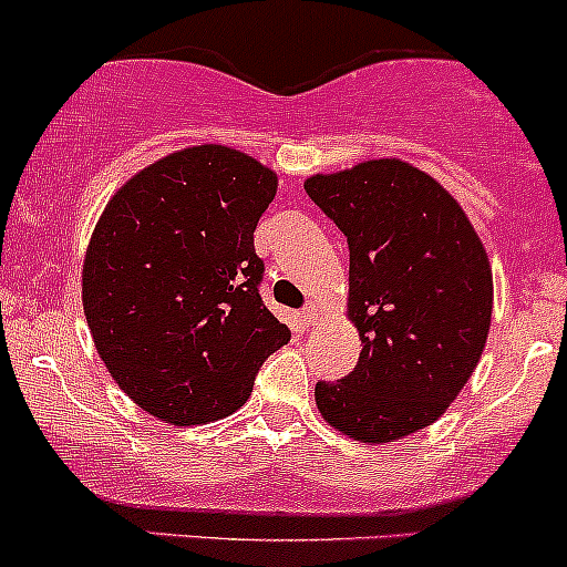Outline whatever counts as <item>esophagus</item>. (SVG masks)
<instances>
[{
  "instance_id": "1",
  "label": "esophagus",
  "mask_w": 567,
  "mask_h": 567,
  "mask_svg": "<svg viewBox=\"0 0 567 567\" xmlns=\"http://www.w3.org/2000/svg\"><path fill=\"white\" fill-rule=\"evenodd\" d=\"M299 318H301V323H305V326H310V323H312V320H316V318H318V307H316V305L305 307V310H301V312H299Z\"/></svg>"
}]
</instances>
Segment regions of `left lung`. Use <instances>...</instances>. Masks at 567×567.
Here are the masks:
<instances>
[{"instance_id": "left-lung-1", "label": "left lung", "mask_w": 567, "mask_h": 567, "mask_svg": "<svg viewBox=\"0 0 567 567\" xmlns=\"http://www.w3.org/2000/svg\"><path fill=\"white\" fill-rule=\"evenodd\" d=\"M305 188L348 241V316L362 340L346 379L316 384L320 414L359 442L422 431L458 398L488 340V255L461 205L398 158Z\"/></svg>"}]
</instances>
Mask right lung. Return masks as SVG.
Returning <instances> with one entry per match:
<instances>
[{
    "instance_id": "add662e5",
    "label": "right lung",
    "mask_w": 567,
    "mask_h": 567,
    "mask_svg": "<svg viewBox=\"0 0 567 567\" xmlns=\"http://www.w3.org/2000/svg\"><path fill=\"white\" fill-rule=\"evenodd\" d=\"M277 175L199 145L131 177L99 219L82 271L95 348L140 409L173 425L247 403L290 329L260 299L255 227Z\"/></svg>"
}]
</instances>
